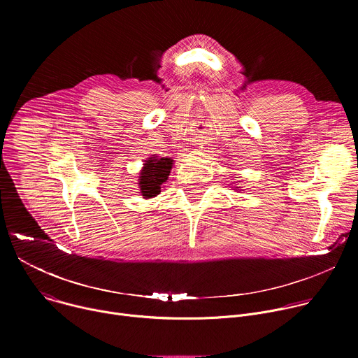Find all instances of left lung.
<instances>
[{
  "mask_svg": "<svg viewBox=\"0 0 358 358\" xmlns=\"http://www.w3.org/2000/svg\"><path fill=\"white\" fill-rule=\"evenodd\" d=\"M236 188H239V187H236Z\"/></svg>",
  "mask_w": 358,
  "mask_h": 358,
  "instance_id": "left-lung-1",
  "label": "left lung"
}]
</instances>
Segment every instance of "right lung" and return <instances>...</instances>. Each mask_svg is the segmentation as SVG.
<instances>
[{"label":"right lung","mask_w":358,"mask_h":358,"mask_svg":"<svg viewBox=\"0 0 358 358\" xmlns=\"http://www.w3.org/2000/svg\"><path fill=\"white\" fill-rule=\"evenodd\" d=\"M173 167V160L169 157H150L144 160L138 177V188L143 198H152L162 192V185L167 181Z\"/></svg>","instance_id":"1"}]
</instances>
